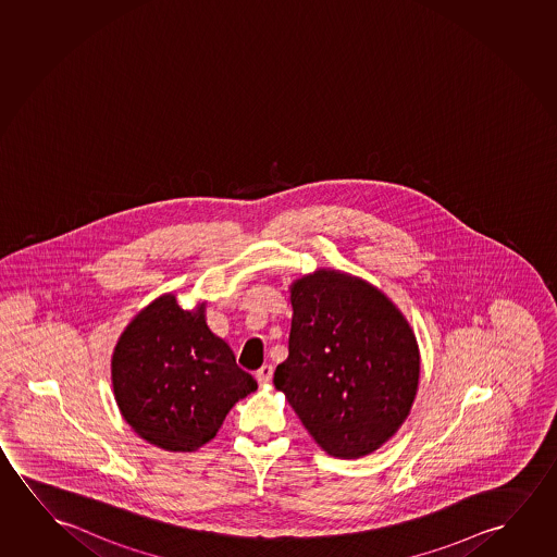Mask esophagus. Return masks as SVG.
I'll list each match as a JSON object with an SVG mask.
<instances>
[{
	"instance_id": "34e87169",
	"label": "esophagus",
	"mask_w": 557,
	"mask_h": 557,
	"mask_svg": "<svg viewBox=\"0 0 557 557\" xmlns=\"http://www.w3.org/2000/svg\"><path fill=\"white\" fill-rule=\"evenodd\" d=\"M272 374H274L272 364H264V367H260V369L257 370L258 384H270V382H272Z\"/></svg>"
}]
</instances>
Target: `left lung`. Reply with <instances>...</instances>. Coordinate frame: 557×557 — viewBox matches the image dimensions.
Masks as SVG:
<instances>
[{
	"instance_id": "8db88e82",
	"label": "left lung",
	"mask_w": 557,
	"mask_h": 557,
	"mask_svg": "<svg viewBox=\"0 0 557 557\" xmlns=\"http://www.w3.org/2000/svg\"><path fill=\"white\" fill-rule=\"evenodd\" d=\"M289 357L274 385L325 454L359 459L401 429L419 392L411 324L376 285L318 268L289 285Z\"/></svg>"
}]
</instances>
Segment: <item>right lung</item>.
<instances>
[{"label": "right lung", "mask_w": 557, "mask_h": 557, "mask_svg": "<svg viewBox=\"0 0 557 557\" xmlns=\"http://www.w3.org/2000/svg\"><path fill=\"white\" fill-rule=\"evenodd\" d=\"M206 302L181 309L163 293L128 322L112 357L121 417L165 451L190 454L214 440L233 405L258 384L206 324Z\"/></svg>", "instance_id": "1"}]
</instances>
